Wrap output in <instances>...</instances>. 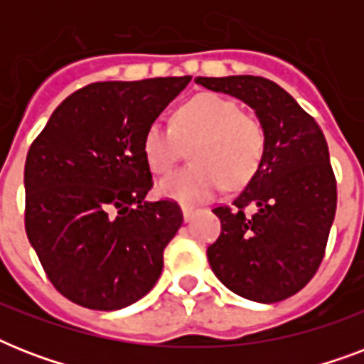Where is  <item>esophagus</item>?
<instances>
[{"label":"esophagus","mask_w":364,"mask_h":364,"mask_svg":"<svg viewBox=\"0 0 364 364\" xmlns=\"http://www.w3.org/2000/svg\"><path fill=\"white\" fill-rule=\"evenodd\" d=\"M181 211H183V219H185V221H191V219H193V215H194V208H191V205H181Z\"/></svg>","instance_id":"obj_1"}]
</instances>
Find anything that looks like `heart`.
Masks as SVG:
<instances>
[{
  "label": "heart",
  "mask_w": 364,
  "mask_h": 364,
  "mask_svg": "<svg viewBox=\"0 0 364 364\" xmlns=\"http://www.w3.org/2000/svg\"><path fill=\"white\" fill-rule=\"evenodd\" d=\"M191 147L194 164L173 171L159 183V193L183 204L210 200L221 191L240 188L253 179L264 156L266 134L257 117L221 94L202 92L183 102L171 126L153 122L143 136V156L154 173L176 166L181 143Z\"/></svg>",
  "instance_id": "b5f03b06"
}]
</instances>
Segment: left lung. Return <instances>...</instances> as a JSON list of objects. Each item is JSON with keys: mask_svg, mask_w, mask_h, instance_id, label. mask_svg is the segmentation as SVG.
Here are the masks:
<instances>
[{"mask_svg": "<svg viewBox=\"0 0 364 364\" xmlns=\"http://www.w3.org/2000/svg\"><path fill=\"white\" fill-rule=\"evenodd\" d=\"M194 81L253 107L266 134L264 156L253 179L232 204L213 208L221 234L208 247L211 270L243 299H289L316 276L336 213V177L325 136L316 119L270 79Z\"/></svg>", "mask_w": 364, "mask_h": 364, "instance_id": "8db88e82", "label": "left lung"}]
</instances>
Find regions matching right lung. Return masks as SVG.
<instances>
[{"instance_id":"right-lung-1","label":"right lung","mask_w":364,"mask_h":364,"mask_svg":"<svg viewBox=\"0 0 364 364\" xmlns=\"http://www.w3.org/2000/svg\"><path fill=\"white\" fill-rule=\"evenodd\" d=\"M191 77L79 88L33 139L24 168L26 234L47 277L90 310H121L154 287L183 223L173 200L147 202L143 136Z\"/></svg>"}]
</instances>
